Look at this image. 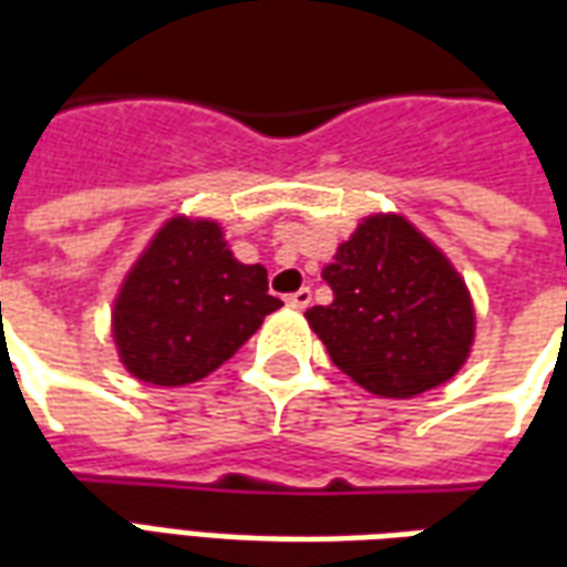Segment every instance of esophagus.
I'll use <instances>...</instances> for the list:
<instances>
[{"mask_svg": "<svg viewBox=\"0 0 567 567\" xmlns=\"http://www.w3.org/2000/svg\"><path fill=\"white\" fill-rule=\"evenodd\" d=\"M285 303H288V307H295V310H307V307L312 303V291L310 288H300V291H295V295L285 297Z\"/></svg>", "mask_w": 567, "mask_h": 567, "instance_id": "esophagus-1", "label": "esophagus"}]
</instances>
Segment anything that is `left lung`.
Instances as JSON below:
<instances>
[{"label": "left lung", "instance_id": "obj_1", "mask_svg": "<svg viewBox=\"0 0 567 567\" xmlns=\"http://www.w3.org/2000/svg\"><path fill=\"white\" fill-rule=\"evenodd\" d=\"M334 300L307 310L331 362L380 399L442 386L476 340L470 288L402 215H368L322 270Z\"/></svg>", "mask_w": 567, "mask_h": 567}]
</instances>
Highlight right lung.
<instances>
[{"mask_svg":"<svg viewBox=\"0 0 567 567\" xmlns=\"http://www.w3.org/2000/svg\"><path fill=\"white\" fill-rule=\"evenodd\" d=\"M279 307L267 270L236 260L217 220L177 215L113 300L118 362L153 386H184L224 365Z\"/></svg>","mask_w":567,"mask_h":567,"instance_id":"add662e5","label":"right lung"}]
</instances>
